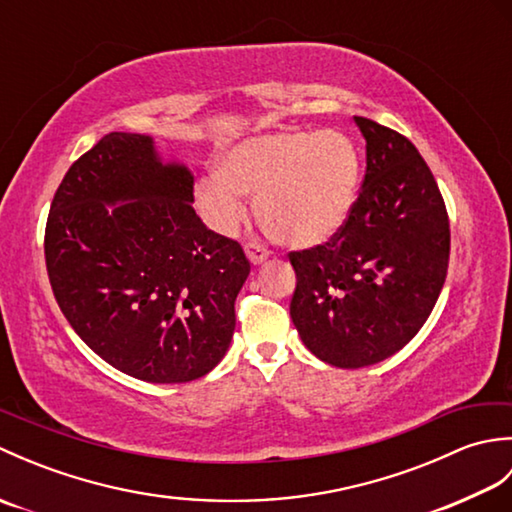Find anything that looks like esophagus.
<instances>
[{
    "label": "esophagus",
    "mask_w": 512,
    "mask_h": 512,
    "mask_svg": "<svg viewBox=\"0 0 512 512\" xmlns=\"http://www.w3.org/2000/svg\"><path fill=\"white\" fill-rule=\"evenodd\" d=\"M244 250H246V257L250 259V262H253L255 266L257 264H262V262H266L268 259V250L262 246V244H257V242H248L246 246H244Z\"/></svg>",
    "instance_id": "obj_1"
}]
</instances>
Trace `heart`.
Returning a JSON list of instances; mask_svg holds the SVG:
<instances>
[{
    "mask_svg": "<svg viewBox=\"0 0 512 512\" xmlns=\"http://www.w3.org/2000/svg\"><path fill=\"white\" fill-rule=\"evenodd\" d=\"M361 151L343 132H275L226 149L220 171L195 182V202L213 228L246 220L244 195L268 237L292 248L325 244L350 217L361 184Z\"/></svg>",
    "mask_w": 512,
    "mask_h": 512,
    "instance_id": "obj_1",
    "label": "heart"
}]
</instances>
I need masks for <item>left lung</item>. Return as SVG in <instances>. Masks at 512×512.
Masks as SVG:
<instances>
[{
  "label": "left lung",
  "instance_id": "obj_1",
  "mask_svg": "<svg viewBox=\"0 0 512 512\" xmlns=\"http://www.w3.org/2000/svg\"><path fill=\"white\" fill-rule=\"evenodd\" d=\"M354 123L367 143L354 209L328 242L288 255L292 323L314 356L343 369L385 361L418 334L451 250L447 206L418 149L369 118Z\"/></svg>",
  "mask_w": 512,
  "mask_h": 512
}]
</instances>
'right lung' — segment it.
<instances>
[{
	"mask_svg": "<svg viewBox=\"0 0 512 512\" xmlns=\"http://www.w3.org/2000/svg\"><path fill=\"white\" fill-rule=\"evenodd\" d=\"M191 202L187 167L162 165L149 136L112 132L50 206L43 250L63 317L105 363L147 383H189L222 361L250 273L242 246Z\"/></svg>",
	"mask_w": 512,
	"mask_h": 512,
	"instance_id": "add662e5",
	"label": "right lung"
}]
</instances>
